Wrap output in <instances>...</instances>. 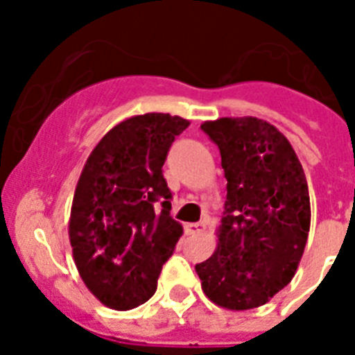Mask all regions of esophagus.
<instances>
[{"label":"esophagus","mask_w":355,"mask_h":355,"mask_svg":"<svg viewBox=\"0 0 355 355\" xmlns=\"http://www.w3.org/2000/svg\"><path fill=\"white\" fill-rule=\"evenodd\" d=\"M184 230L186 234H202L206 230V225L205 223H186Z\"/></svg>","instance_id":"obj_1"}]
</instances>
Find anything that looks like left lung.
Returning <instances> with one entry per match:
<instances>
[{"label": "left lung", "mask_w": 355, "mask_h": 355, "mask_svg": "<svg viewBox=\"0 0 355 355\" xmlns=\"http://www.w3.org/2000/svg\"><path fill=\"white\" fill-rule=\"evenodd\" d=\"M227 177L217 247L195 265L219 308H259L293 280L302 259L311 206L306 173L284 134L252 116L205 121Z\"/></svg>", "instance_id": "obj_1"}]
</instances>
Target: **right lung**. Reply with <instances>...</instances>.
<instances>
[{
	"mask_svg": "<svg viewBox=\"0 0 355 355\" xmlns=\"http://www.w3.org/2000/svg\"><path fill=\"white\" fill-rule=\"evenodd\" d=\"M188 119L149 112L119 121L88 156L68 234L80 278L107 308L127 311L156 291L162 265L182 236L162 166ZM164 198L162 210L153 202Z\"/></svg>",
	"mask_w": 355,
	"mask_h": 355,
	"instance_id": "1",
	"label": "right lung"
}]
</instances>
